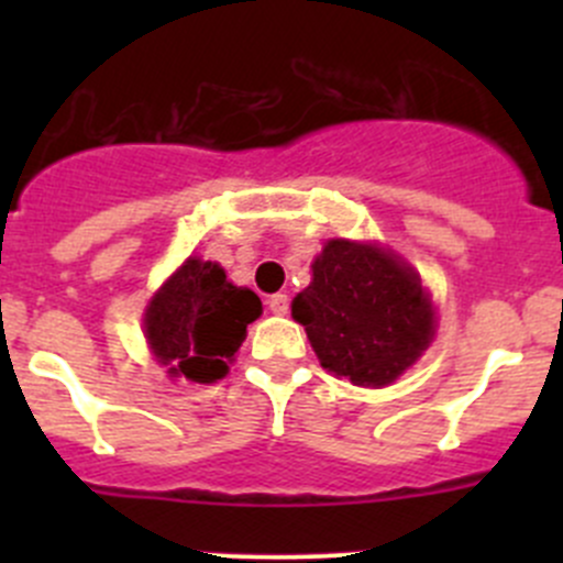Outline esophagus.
I'll list each match as a JSON object with an SVG mask.
<instances>
[{
	"instance_id": "1",
	"label": "esophagus",
	"mask_w": 563,
	"mask_h": 563,
	"mask_svg": "<svg viewBox=\"0 0 563 563\" xmlns=\"http://www.w3.org/2000/svg\"><path fill=\"white\" fill-rule=\"evenodd\" d=\"M266 305H269V310L275 316H286L288 313V297H286V294H272L269 302H266Z\"/></svg>"
}]
</instances>
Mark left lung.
<instances>
[{
	"mask_svg": "<svg viewBox=\"0 0 563 563\" xmlns=\"http://www.w3.org/2000/svg\"><path fill=\"white\" fill-rule=\"evenodd\" d=\"M323 371L356 387L397 382L433 343L435 308L417 272L378 245L329 240L291 302Z\"/></svg>",
	"mask_w": 563,
	"mask_h": 563,
	"instance_id": "left-lung-1",
	"label": "left lung"
}]
</instances>
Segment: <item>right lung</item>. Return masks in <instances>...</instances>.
Segmentation results:
<instances>
[{"mask_svg":"<svg viewBox=\"0 0 563 563\" xmlns=\"http://www.w3.org/2000/svg\"><path fill=\"white\" fill-rule=\"evenodd\" d=\"M258 316L261 299L250 288L225 280L214 261L190 255L146 305L144 334L168 376L214 384Z\"/></svg>","mask_w":563,"mask_h":563,"instance_id":"obj_1","label":"right lung"}]
</instances>
